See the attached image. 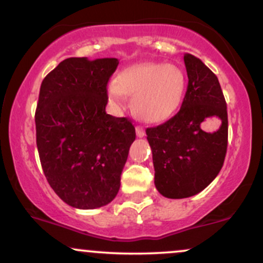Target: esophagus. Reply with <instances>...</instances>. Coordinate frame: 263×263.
<instances>
[{
    "mask_svg": "<svg viewBox=\"0 0 263 263\" xmlns=\"http://www.w3.org/2000/svg\"><path fill=\"white\" fill-rule=\"evenodd\" d=\"M136 135H137V137H144L146 136V131H144L143 127H141V126H137L136 127Z\"/></svg>",
    "mask_w": 263,
    "mask_h": 263,
    "instance_id": "obj_1",
    "label": "esophagus"
}]
</instances>
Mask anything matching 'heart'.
I'll list each match as a JSON object with an SVG mask.
<instances>
[{
  "label": "heart",
  "mask_w": 263,
  "mask_h": 263,
  "mask_svg": "<svg viewBox=\"0 0 263 263\" xmlns=\"http://www.w3.org/2000/svg\"><path fill=\"white\" fill-rule=\"evenodd\" d=\"M186 89L185 74L176 64L141 63L123 69L107 85L108 100L115 107H125L132 95L135 112L143 121L158 123L173 116Z\"/></svg>",
  "instance_id": "obj_1"
}]
</instances>
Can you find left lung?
<instances>
[{"label": "left lung", "instance_id": "8db88e82", "mask_svg": "<svg viewBox=\"0 0 263 263\" xmlns=\"http://www.w3.org/2000/svg\"><path fill=\"white\" fill-rule=\"evenodd\" d=\"M188 87L182 107L167 122L146 129L152 149L155 185L165 198L198 194L215 179L228 148V111L216 75L192 54H184ZM211 117L222 125L203 131Z\"/></svg>", "mask_w": 263, "mask_h": 263}]
</instances>
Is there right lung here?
Here are the masks:
<instances>
[{"instance_id":"obj_1","label":"right lung","mask_w":263,"mask_h":263,"mask_svg":"<svg viewBox=\"0 0 263 263\" xmlns=\"http://www.w3.org/2000/svg\"><path fill=\"white\" fill-rule=\"evenodd\" d=\"M116 58H68L44 80L35 111L37 148L55 194L77 209L114 200L136 138L126 117L106 114Z\"/></svg>"}]
</instances>
